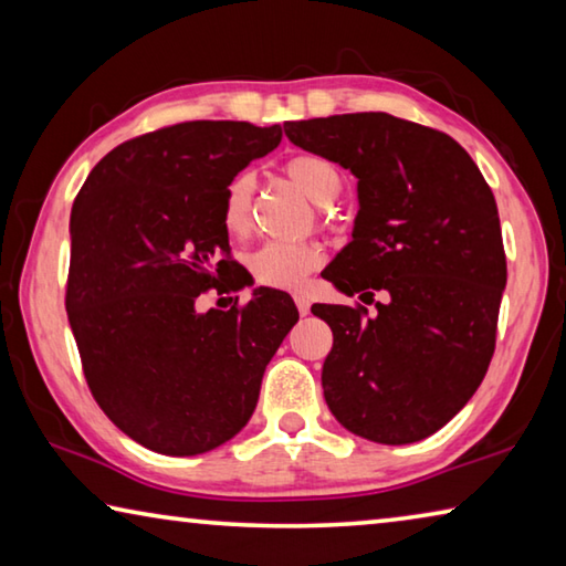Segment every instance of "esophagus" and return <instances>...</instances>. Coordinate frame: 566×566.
Wrapping results in <instances>:
<instances>
[{
    "instance_id": "34e87169",
    "label": "esophagus",
    "mask_w": 566,
    "mask_h": 566,
    "mask_svg": "<svg viewBox=\"0 0 566 566\" xmlns=\"http://www.w3.org/2000/svg\"><path fill=\"white\" fill-rule=\"evenodd\" d=\"M294 302H296V310H300V314L302 317H306V314H310V296H304V294H294Z\"/></svg>"
}]
</instances>
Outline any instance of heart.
Masks as SVG:
<instances>
[{"label": "heart", "mask_w": 566, "mask_h": 566, "mask_svg": "<svg viewBox=\"0 0 566 566\" xmlns=\"http://www.w3.org/2000/svg\"><path fill=\"white\" fill-rule=\"evenodd\" d=\"M284 175L296 189L317 207H329L342 191V175L329 159L317 155H294L286 159ZM252 197L254 177L249 171L229 181L222 197V222L229 234L242 237L252 227ZM322 262L317 244H290L270 242L249 256V270L254 280L276 290H300L306 274L314 272Z\"/></svg>", "instance_id": "obj_1"}]
</instances>
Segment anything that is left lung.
<instances>
[{"mask_svg": "<svg viewBox=\"0 0 566 566\" xmlns=\"http://www.w3.org/2000/svg\"><path fill=\"white\" fill-rule=\"evenodd\" d=\"M284 134L357 177L352 242L327 280L387 294L375 317L312 306L334 334L327 407L369 442H419L472 399L494 354L506 260L492 189L449 134L387 112L284 122Z\"/></svg>", "mask_w": 566, "mask_h": 566, "instance_id": "obj_1", "label": "left lung"}]
</instances>
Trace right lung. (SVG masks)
Wrapping results in <instances>:
<instances>
[{
  "label": "right lung",
  "instance_id": "add662e5",
  "mask_svg": "<svg viewBox=\"0 0 566 566\" xmlns=\"http://www.w3.org/2000/svg\"><path fill=\"white\" fill-rule=\"evenodd\" d=\"M282 127L181 122L112 149L74 199L66 314L94 399L134 442L169 457L217 449L252 417L262 377L300 319L260 290L197 310L232 274L222 197Z\"/></svg>",
  "mask_w": 566,
  "mask_h": 566
}]
</instances>
